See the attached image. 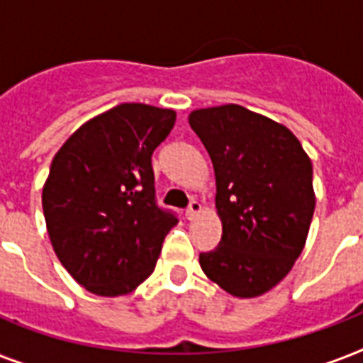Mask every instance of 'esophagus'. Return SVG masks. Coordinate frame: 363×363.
<instances>
[{
  "instance_id": "1",
  "label": "esophagus",
  "mask_w": 363,
  "mask_h": 363,
  "mask_svg": "<svg viewBox=\"0 0 363 363\" xmlns=\"http://www.w3.org/2000/svg\"><path fill=\"white\" fill-rule=\"evenodd\" d=\"M199 211H201V203H199V201H196V199H192V201H190V205L186 207V218H188V220H192L194 216L198 215Z\"/></svg>"
}]
</instances>
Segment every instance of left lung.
Returning a JSON list of instances; mask_svg holds the SVG:
<instances>
[{"label": "left lung", "instance_id": "8db88e82", "mask_svg": "<svg viewBox=\"0 0 363 363\" xmlns=\"http://www.w3.org/2000/svg\"><path fill=\"white\" fill-rule=\"evenodd\" d=\"M188 122L215 165L222 218L220 242L199 254V265L232 296H259L303 250L315 213L313 164L288 128L241 105L198 109Z\"/></svg>", "mask_w": 363, "mask_h": 363}]
</instances>
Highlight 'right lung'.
Segmentation results:
<instances>
[{"instance_id":"1","label":"right lung","mask_w":363,"mask_h":363,"mask_svg":"<svg viewBox=\"0 0 363 363\" xmlns=\"http://www.w3.org/2000/svg\"><path fill=\"white\" fill-rule=\"evenodd\" d=\"M175 111L122 104L82 124L54 156L43 213L54 252L88 292L124 296L154 271L179 218L160 207L152 152Z\"/></svg>"}]
</instances>
